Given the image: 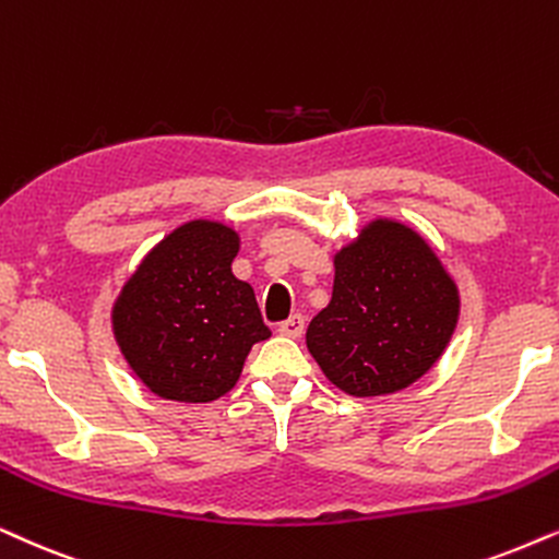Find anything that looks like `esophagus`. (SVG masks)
Segmentation results:
<instances>
[{
    "label": "esophagus",
    "instance_id": "34e87169",
    "mask_svg": "<svg viewBox=\"0 0 559 559\" xmlns=\"http://www.w3.org/2000/svg\"><path fill=\"white\" fill-rule=\"evenodd\" d=\"M304 314H292L288 317V320H284L278 324V332L281 335H286V337H301L304 335Z\"/></svg>",
    "mask_w": 559,
    "mask_h": 559
}]
</instances>
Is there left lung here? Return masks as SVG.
Segmentation results:
<instances>
[{
    "mask_svg": "<svg viewBox=\"0 0 559 559\" xmlns=\"http://www.w3.org/2000/svg\"><path fill=\"white\" fill-rule=\"evenodd\" d=\"M456 317V286L426 239L379 218L335 255L332 299L309 322L307 348L332 384L377 397L438 361Z\"/></svg>",
    "mask_w": 559,
    "mask_h": 559,
    "instance_id": "obj_1",
    "label": "left lung"
}]
</instances>
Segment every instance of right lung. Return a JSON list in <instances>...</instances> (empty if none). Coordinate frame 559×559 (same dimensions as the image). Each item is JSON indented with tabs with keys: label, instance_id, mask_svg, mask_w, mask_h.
Wrapping results in <instances>:
<instances>
[{
	"label": "right lung",
	"instance_id": "obj_1",
	"mask_svg": "<svg viewBox=\"0 0 559 559\" xmlns=\"http://www.w3.org/2000/svg\"><path fill=\"white\" fill-rule=\"evenodd\" d=\"M237 250L239 239L224 224H182L141 260L118 296L116 341L159 397H222L252 345L271 337L252 286L231 273Z\"/></svg>",
	"mask_w": 559,
	"mask_h": 559
}]
</instances>
